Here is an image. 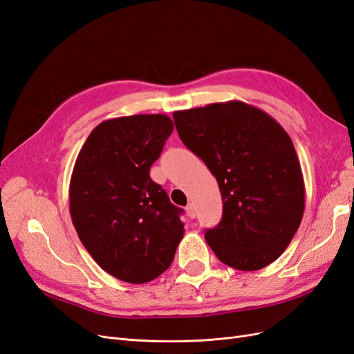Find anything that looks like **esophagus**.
I'll return each instance as SVG.
<instances>
[{"label":"esophagus","instance_id":"1","mask_svg":"<svg viewBox=\"0 0 354 354\" xmlns=\"http://www.w3.org/2000/svg\"><path fill=\"white\" fill-rule=\"evenodd\" d=\"M186 212H187V215H189L190 218L196 216V208H194L193 203H189V205L186 206Z\"/></svg>","mask_w":354,"mask_h":354}]
</instances>
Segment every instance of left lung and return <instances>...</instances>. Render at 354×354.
<instances>
[{"mask_svg":"<svg viewBox=\"0 0 354 354\" xmlns=\"http://www.w3.org/2000/svg\"><path fill=\"white\" fill-rule=\"evenodd\" d=\"M173 117L181 142L209 168L221 192V221L205 231L216 258L240 271H258L278 259L304 212L303 174L287 131L240 101Z\"/></svg>","mask_w":354,"mask_h":354,"instance_id":"obj_1","label":"left lung"}]
</instances>
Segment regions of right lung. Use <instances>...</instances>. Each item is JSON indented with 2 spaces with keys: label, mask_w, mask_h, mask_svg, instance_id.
<instances>
[{
  "label": "right lung",
  "mask_w": 354,
  "mask_h": 354,
  "mask_svg": "<svg viewBox=\"0 0 354 354\" xmlns=\"http://www.w3.org/2000/svg\"><path fill=\"white\" fill-rule=\"evenodd\" d=\"M173 129L164 114L102 121L73 168V225L95 262L121 281L143 284L160 277L185 234L183 209L149 176Z\"/></svg>",
  "instance_id": "1"
}]
</instances>
